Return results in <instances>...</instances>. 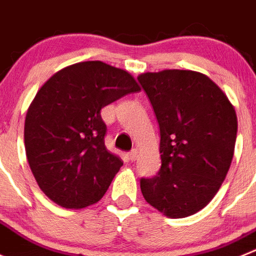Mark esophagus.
Segmentation results:
<instances>
[{
  "label": "esophagus",
  "mask_w": 256,
  "mask_h": 256,
  "mask_svg": "<svg viewBox=\"0 0 256 256\" xmlns=\"http://www.w3.org/2000/svg\"><path fill=\"white\" fill-rule=\"evenodd\" d=\"M136 158H138L136 149H132V150H131L130 153H128V160H130L131 162H135V160H136Z\"/></svg>",
  "instance_id": "34e87169"
}]
</instances>
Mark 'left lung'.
Segmentation results:
<instances>
[{
  "label": "left lung",
  "mask_w": 256,
  "mask_h": 256,
  "mask_svg": "<svg viewBox=\"0 0 256 256\" xmlns=\"http://www.w3.org/2000/svg\"><path fill=\"white\" fill-rule=\"evenodd\" d=\"M160 125L162 166L140 178L142 196L170 218L195 214L220 190L234 158L237 117L227 96L204 74L145 72L138 78Z\"/></svg>",
  "instance_id": "left-lung-1"
}]
</instances>
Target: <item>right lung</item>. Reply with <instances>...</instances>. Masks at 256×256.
Returning a JSON list of instances; mask_svg holds the SVG:
<instances>
[{"label":"right lung","mask_w":256,"mask_h":256,"mask_svg":"<svg viewBox=\"0 0 256 256\" xmlns=\"http://www.w3.org/2000/svg\"><path fill=\"white\" fill-rule=\"evenodd\" d=\"M139 90L128 71L102 61L68 66L39 89L25 117V152L52 202L82 209L102 199L124 162L106 148L100 110Z\"/></svg>","instance_id":"1"}]
</instances>
